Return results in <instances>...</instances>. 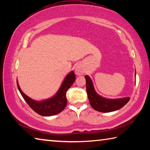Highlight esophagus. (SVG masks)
Segmentation results:
<instances>
[{
    "mask_svg": "<svg viewBox=\"0 0 150 150\" xmlns=\"http://www.w3.org/2000/svg\"><path fill=\"white\" fill-rule=\"evenodd\" d=\"M75 73H76V74H77V75H83V73H84V71H83V68L81 67L80 65H77V66H76L75 69Z\"/></svg>",
    "mask_w": 150,
    "mask_h": 150,
    "instance_id": "esophagus-1",
    "label": "esophagus"
}]
</instances>
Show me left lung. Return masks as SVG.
I'll return each mask as SVG.
<instances>
[{"mask_svg":"<svg viewBox=\"0 0 150 150\" xmlns=\"http://www.w3.org/2000/svg\"><path fill=\"white\" fill-rule=\"evenodd\" d=\"M85 78L86 79V88L88 98L89 100L90 105L95 110L102 112H110L117 110L123 107L130 100V97L116 99H108L102 97L96 93L90 77L85 75Z\"/></svg>","mask_w":150,"mask_h":150,"instance_id":"left-lung-1","label":"left lung"}]
</instances>
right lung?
Masks as SVG:
<instances>
[{
    "mask_svg": "<svg viewBox=\"0 0 150 150\" xmlns=\"http://www.w3.org/2000/svg\"><path fill=\"white\" fill-rule=\"evenodd\" d=\"M75 80V75L73 71L71 72L65 78L56 95L49 99L43 101H35L26 96L20 89L17 81L18 88L25 101L33 110L40 115L50 116L55 115L62 112L67 105L66 93Z\"/></svg>",
    "mask_w": 150,
    "mask_h": 150,
    "instance_id": "right-lung-1",
    "label": "right lung"
}]
</instances>
